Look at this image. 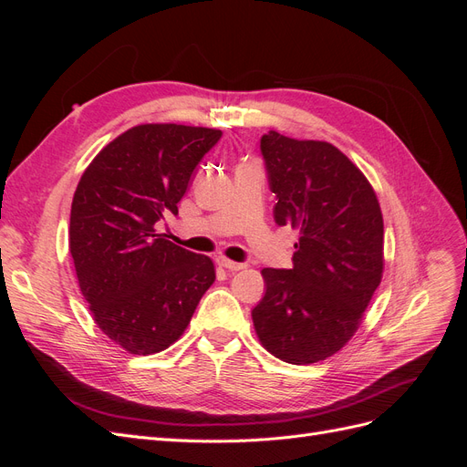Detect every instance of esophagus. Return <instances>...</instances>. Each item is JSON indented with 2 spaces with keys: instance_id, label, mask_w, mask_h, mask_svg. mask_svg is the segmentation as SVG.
I'll use <instances>...</instances> for the list:
<instances>
[{
  "instance_id": "obj_1",
  "label": "esophagus",
  "mask_w": 467,
  "mask_h": 467,
  "mask_svg": "<svg viewBox=\"0 0 467 467\" xmlns=\"http://www.w3.org/2000/svg\"><path fill=\"white\" fill-rule=\"evenodd\" d=\"M218 265L220 266H223V268H228V271H242V268H245L247 265L245 263H235V261H230V259H218Z\"/></svg>"
}]
</instances>
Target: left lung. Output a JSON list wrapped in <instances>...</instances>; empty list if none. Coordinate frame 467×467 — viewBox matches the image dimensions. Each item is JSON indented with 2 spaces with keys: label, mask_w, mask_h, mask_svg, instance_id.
Wrapping results in <instances>:
<instances>
[{
  "label": "left lung",
  "mask_w": 467,
  "mask_h": 467,
  "mask_svg": "<svg viewBox=\"0 0 467 467\" xmlns=\"http://www.w3.org/2000/svg\"><path fill=\"white\" fill-rule=\"evenodd\" d=\"M275 222L300 232L292 268H263L266 292L251 317L261 345L314 364L357 333L384 273V218L360 169L329 142L261 138Z\"/></svg>",
  "instance_id": "left-lung-1"
}]
</instances>
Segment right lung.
Here are the masks:
<instances>
[{"mask_svg": "<svg viewBox=\"0 0 467 467\" xmlns=\"http://www.w3.org/2000/svg\"><path fill=\"white\" fill-rule=\"evenodd\" d=\"M222 132L140 124L112 140L83 171L69 214V253L95 323L130 355L171 347L187 329L214 263L155 232L179 214L196 165Z\"/></svg>", "mask_w": 467, "mask_h": 467, "instance_id": "add662e5", "label": "right lung"}]
</instances>
